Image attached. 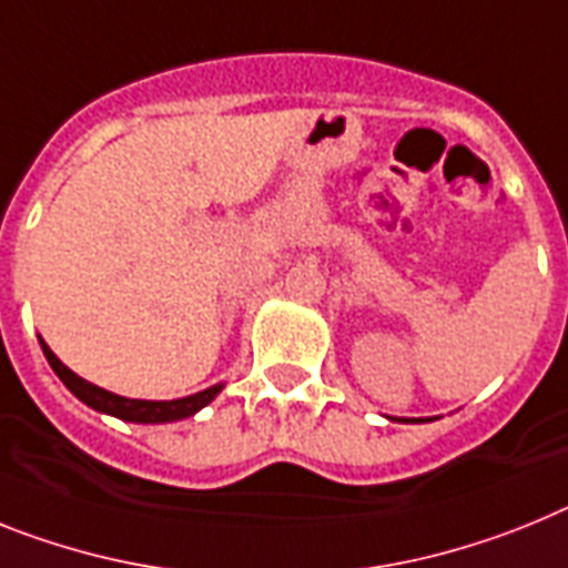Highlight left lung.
<instances>
[{
  "mask_svg": "<svg viewBox=\"0 0 568 568\" xmlns=\"http://www.w3.org/2000/svg\"><path fill=\"white\" fill-rule=\"evenodd\" d=\"M402 423H423V419H402Z\"/></svg>",
  "mask_w": 568,
  "mask_h": 568,
  "instance_id": "1",
  "label": "left lung"
}]
</instances>
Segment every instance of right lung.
<instances>
[{"label": "right lung", "instance_id": "right-lung-1", "mask_svg": "<svg viewBox=\"0 0 568 568\" xmlns=\"http://www.w3.org/2000/svg\"><path fill=\"white\" fill-rule=\"evenodd\" d=\"M42 353H45L48 365L53 367V373L60 376L62 385L71 390L80 402H85L89 408L100 410V414H111L118 419H125V423H143V425H158V423H178V419H186V416H195L197 410L206 408L224 385H212L201 394L183 396V399L172 402H152V399H125V396L111 394V390H103V387L91 385L82 376H77L74 371H68L60 358L53 356V351L40 338Z\"/></svg>", "mask_w": 568, "mask_h": 568}]
</instances>
